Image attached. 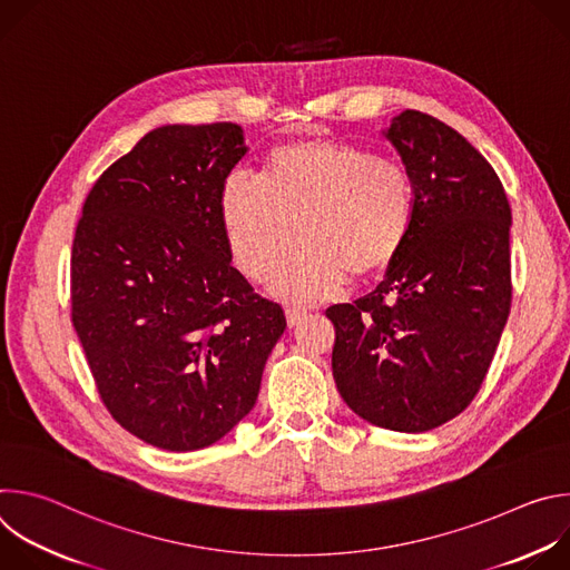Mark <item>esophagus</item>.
Listing matches in <instances>:
<instances>
[{
  "mask_svg": "<svg viewBox=\"0 0 570 570\" xmlns=\"http://www.w3.org/2000/svg\"><path fill=\"white\" fill-rule=\"evenodd\" d=\"M302 320H306V311H302V308H286V322H288L291 330L297 327Z\"/></svg>",
  "mask_w": 570,
  "mask_h": 570,
  "instance_id": "1",
  "label": "esophagus"
}]
</instances>
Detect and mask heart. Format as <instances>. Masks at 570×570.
Here are the masks:
<instances>
[{
  "label": "heart",
  "mask_w": 570,
  "mask_h": 570,
  "mask_svg": "<svg viewBox=\"0 0 570 570\" xmlns=\"http://www.w3.org/2000/svg\"><path fill=\"white\" fill-rule=\"evenodd\" d=\"M220 223L234 266L266 282L297 234L302 248L273 282L288 302L336 295L347 275L383 271L409 236L415 194L392 159L343 141H297L271 153L266 180L236 171L220 189Z\"/></svg>",
  "instance_id": "1"
}]
</instances>
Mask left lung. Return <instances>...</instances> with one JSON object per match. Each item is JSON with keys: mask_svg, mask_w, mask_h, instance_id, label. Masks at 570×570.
<instances>
[{"mask_svg": "<svg viewBox=\"0 0 570 570\" xmlns=\"http://www.w3.org/2000/svg\"><path fill=\"white\" fill-rule=\"evenodd\" d=\"M383 137L413 183V223L383 282L327 308L332 370L358 417L424 433L460 415L492 365L512 304V212L490 161L440 119L403 110Z\"/></svg>", "mask_w": 570, "mask_h": 570, "instance_id": "8db88e82", "label": "left lung"}]
</instances>
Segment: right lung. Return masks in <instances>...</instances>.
I'll list each match as a JSON object with an SVG mask.
<instances>
[{
  "instance_id": "obj_1",
  "label": "right lung",
  "mask_w": 570,
  "mask_h": 570,
  "mask_svg": "<svg viewBox=\"0 0 570 570\" xmlns=\"http://www.w3.org/2000/svg\"><path fill=\"white\" fill-rule=\"evenodd\" d=\"M248 153L236 124L146 132L92 187L71 246V322L110 415L165 451L225 438L286 330L236 268L220 189Z\"/></svg>"
}]
</instances>
